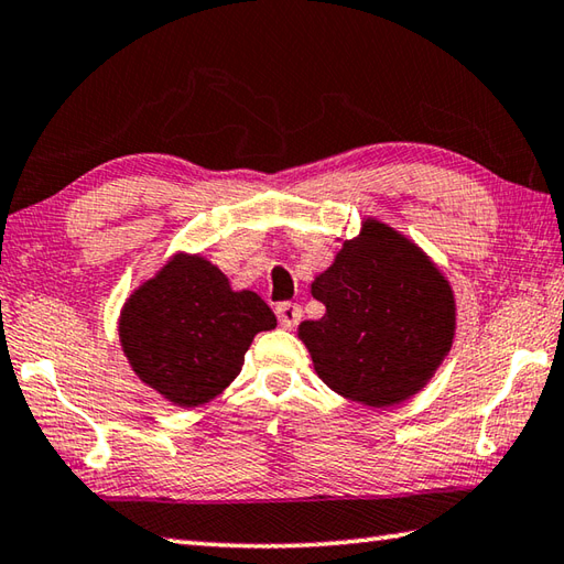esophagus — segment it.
<instances>
[{"label": "esophagus", "instance_id": "obj_1", "mask_svg": "<svg viewBox=\"0 0 564 564\" xmlns=\"http://www.w3.org/2000/svg\"><path fill=\"white\" fill-rule=\"evenodd\" d=\"M274 314H278V321L282 328H294L299 321H302V306L299 304H292V302H282L274 306Z\"/></svg>", "mask_w": 564, "mask_h": 564}]
</instances>
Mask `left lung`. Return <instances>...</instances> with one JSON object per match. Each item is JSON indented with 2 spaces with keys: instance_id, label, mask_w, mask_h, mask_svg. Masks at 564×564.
Listing matches in <instances>:
<instances>
[{
  "instance_id": "obj_1",
  "label": "left lung",
  "mask_w": 564,
  "mask_h": 564,
  "mask_svg": "<svg viewBox=\"0 0 564 564\" xmlns=\"http://www.w3.org/2000/svg\"><path fill=\"white\" fill-rule=\"evenodd\" d=\"M312 294L326 314L302 321L296 336L321 382L358 404H404L453 348L451 282L426 250L379 218H362L360 234L343 240Z\"/></svg>"
}]
</instances>
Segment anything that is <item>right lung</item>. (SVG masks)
Masks as SVG:
<instances>
[{"instance_id": "add662e5", "label": "right lung", "mask_w": 564, "mask_h": 564, "mask_svg": "<svg viewBox=\"0 0 564 564\" xmlns=\"http://www.w3.org/2000/svg\"><path fill=\"white\" fill-rule=\"evenodd\" d=\"M278 326L202 252L177 250L126 296L119 343L133 375L180 409L209 404L238 377L252 338Z\"/></svg>"}]
</instances>
